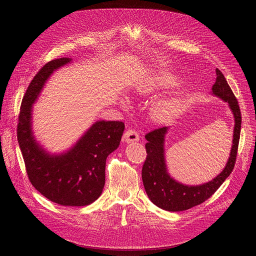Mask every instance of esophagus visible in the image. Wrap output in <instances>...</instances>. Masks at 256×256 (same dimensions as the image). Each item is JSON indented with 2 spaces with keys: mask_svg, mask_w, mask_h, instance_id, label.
I'll return each instance as SVG.
<instances>
[{
  "mask_svg": "<svg viewBox=\"0 0 256 256\" xmlns=\"http://www.w3.org/2000/svg\"><path fill=\"white\" fill-rule=\"evenodd\" d=\"M124 138L126 142H128V143H130V142H134V141H138L139 140V134L136 130L130 128L124 132Z\"/></svg>",
  "mask_w": 256,
  "mask_h": 256,
  "instance_id": "34e87169",
  "label": "esophagus"
}]
</instances>
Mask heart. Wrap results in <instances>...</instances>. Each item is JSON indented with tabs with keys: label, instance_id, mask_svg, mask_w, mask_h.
Returning <instances> with one entry per match:
<instances>
[{
	"label": "heart",
	"instance_id": "heart-1",
	"mask_svg": "<svg viewBox=\"0 0 256 256\" xmlns=\"http://www.w3.org/2000/svg\"><path fill=\"white\" fill-rule=\"evenodd\" d=\"M174 84V80L170 76L160 74H152L145 82L140 85L139 90L141 92H152L156 89L168 88ZM180 102L176 96H166L163 98L158 100L152 106V115L158 120H166L180 111Z\"/></svg>",
	"mask_w": 256,
	"mask_h": 256
}]
</instances>
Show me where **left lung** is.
Listing matches in <instances>:
<instances>
[{
	"instance_id": "obj_1",
	"label": "left lung",
	"mask_w": 256,
	"mask_h": 256,
	"mask_svg": "<svg viewBox=\"0 0 256 256\" xmlns=\"http://www.w3.org/2000/svg\"><path fill=\"white\" fill-rule=\"evenodd\" d=\"M216 74L217 78L212 85V92L214 96L228 102L234 117V140L230 158L223 171L212 180L199 186H186L174 180L167 172L164 141L168 126L158 128L146 134L147 143L145 148L147 156L142 167V180L147 196L160 208L169 212H180L204 202L219 189L234 170L240 141L242 116L238 102L223 74L216 68Z\"/></svg>"
}]
</instances>
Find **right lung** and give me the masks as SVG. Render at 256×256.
I'll return each mask as SVG.
<instances>
[{"instance_id": "add662e5", "label": "right lung", "mask_w": 256, "mask_h": 256, "mask_svg": "<svg viewBox=\"0 0 256 256\" xmlns=\"http://www.w3.org/2000/svg\"><path fill=\"white\" fill-rule=\"evenodd\" d=\"M70 58L52 60L31 80L22 100L18 141L28 178L46 198L64 206H84L96 201L104 186L106 160L121 141L122 121H96L67 152L50 154L32 132V104L46 80Z\"/></svg>"}]
</instances>
